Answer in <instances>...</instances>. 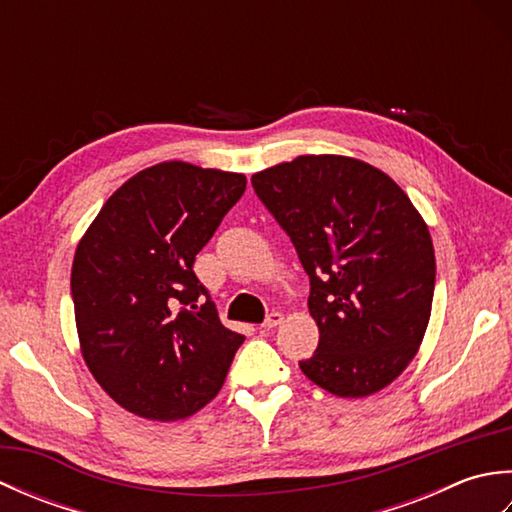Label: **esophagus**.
<instances>
[{
	"label": "esophagus",
	"mask_w": 512,
	"mask_h": 512,
	"mask_svg": "<svg viewBox=\"0 0 512 512\" xmlns=\"http://www.w3.org/2000/svg\"><path fill=\"white\" fill-rule=\"evenodd\" d=\"M281 321H284V314H281V312H270L268 317L264 319L262 328L264 330H273V328H277V325H281Z\"/></svg>",
	"instance_id": "1"
}]
</instances>
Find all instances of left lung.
<instances>
[{"label":"left lung","mask_w":512,"mask_h":512,"mask_svg":"<svg viewBox=\"0 0 512 512\" xmlns=\"http://www.w3.org/2000/svg\"><path fill=\"white\" fill-rule=\"evenodd\" d=\"M250 182L310 277L319 345L301 372L334 396L376 394L405 372L431 317L427 224L387 173L356 158L299 156Z\"/></svg>","instance_id":"8db88e82"}]
</instances>
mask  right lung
<instances>
[{"label": "right lung", "mask_w": 512, "mask_h": 512, "mask_svg": "<svg viewBox=\"0 0 512 512\" xmlns=\"http://www.w3.org/2000/svg\"><path fill=\"white\" fill-rule=\"evenodd\" d=\"M244 189L242 173L160 162L129 178L76 246L70 288L83 358L140 418L200 411L244 343L193 273L195 255Z\"/></svg>", "instance_id": "obj_1"}]
</instances>
